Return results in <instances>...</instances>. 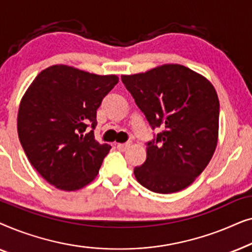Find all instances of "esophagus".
Segmentation results:
<instances>
[{
  "label": "esophagus",
  "instance_id": "34e87169",
  "mask_svg": "<svg viewBox=\"0 0 252 252\" xmlns=\"http://www.w3.org/2000/svg\"><path fill=\"white\" fill-rule=\"evenodd\" d=\"M129 143H118L117 144V148H118L119 151H126L129 148Z\"/></svg>",
  "mask_w": 252,
  "mask_h": 252
}]
</instances>
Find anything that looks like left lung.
I'll use <instances>...</instances> for the list:
<instances>
[{
  "mask_svg": "<svg viewBox=\"0 0 252 252\" xmlns=\"http://www.w3.org/2000/svg\"><path fill=\"white\" fill-rule=\"evenodd\" d=\"M122 81L155 129L136 180L158 194L190 186L204 171L218 142L219 99L208 79L179 64H165Z\"/></svg>",
  "mask_w": 252,
  "mask_h": 252,
  "instance_id": "8db88e82",
  "label": "left lung"
}]
</instances>
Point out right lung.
Here are the masks:
<instances>
[{"label":"right lung","instance_id":"1","mask_svg":"<svg viewBox=\"0 0 252 252\" xmlns=\"http://www.w3.org/2000/svg\"><path fill=\"white\" fill-rule=\"evenodd\" d=\"M117 75H97L67 65L41 71L23 96L17 128L32 166L47 182L66 191L91 184L111 146L94 129L102 99Z\"/></svg>","mask_w":252,"mask_h":252}]
</instances>
